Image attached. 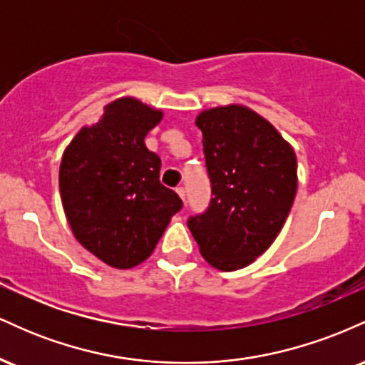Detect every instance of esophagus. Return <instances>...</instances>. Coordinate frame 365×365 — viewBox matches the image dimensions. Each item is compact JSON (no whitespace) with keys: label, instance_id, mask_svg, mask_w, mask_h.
Wrapping results in <instances>:
<instances>
[{"label":"esophagus","instance_id":"1","mask_svg":"<svg viewBox=\"0 0 365 365\" xmlns=\"http://www.w3.org/2000/svg\"><path fill=\"white\" fill-rule=\"evenodd\" d=\"M177 194L182 197V200H185V188L183 187H177Z\"/></svg>","mask_w":365,"mask_h":365}]
</instances>
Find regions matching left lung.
Returning a JSON list of instances; mask_svg holds the SVG:
<instances>
[{"label":"left lung","mask_w":365,"mask_h":365,"mask_svg":"<svg viewBox=\"0 0 365 365\" xmlns=\"http://www.w3.org/2000/svg\"><path fill=\"white\" fill-rule=\"evenodd\" d=\"M212 199L188 230L212 267L235 271L266 252L297 194L295 150L261 115L228 104L197 116Z\"/></svg>","instance_id":"obj_1"}]
</instances>
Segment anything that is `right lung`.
Returning a JSON list of instances; mask_svg holds the SVG:
<instances>
[{
  "label": "right lung",
  "mask_w": 365,
  "mask_h": 365,
  "mask_svg": "<svg viewBox=\"0 0 365 365\" xmlns=\"http://www.w3.org/2000/svg\"><path fill=\"white\" fill-rule=\"evenodd\" d=\"M163 118L135 98L106 104L65 149L60 194L75 238L116 269H130L156 249L182 199L159 182L161 159L145 135Z\"/></svg>",
  "instance_id": "obj_1"
}]
</instances>
